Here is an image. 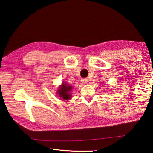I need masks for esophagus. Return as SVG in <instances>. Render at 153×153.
Segmentation results:
<instances>
[{
    "mask_svg": "<svg viewBox=\"0 0 153 153\" xmlns=\"http://www.w3.org/2000/svg\"><path fill=\"white\" fill-rule=\"evenodd\" d=\"M82 82L83 83V84H86V83H88V79H86V78H83L82 79Z\"/></svg>",
    "mask_w": 153,
    "mask_h": 153,
    "instance_id": "1",
    "label": "esophagus"
}]
</instances>
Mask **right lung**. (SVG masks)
Here are the masks:
<instances>
[{"label":"right lung","mask_w":153,"mask_h":153,"mask_svg":"<svg viewBox=\"0 0 153 153\" xmlns=\"http://www.w3.org/2000/svg\"><path fill=\"white\" fill-rule=\"evenodd\" d=\"M72 89V86L70 85L68 83L64 82L59 87L58 92V96L62 99V100H70L71 97V91Z\"/></svg>","instance_id":"1"}]
</instances>
